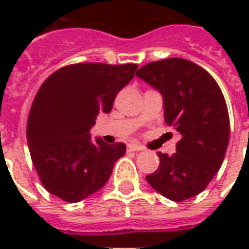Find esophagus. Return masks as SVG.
Returning a JSON list of instances; mask_svg holds the SVG:
<instances>
[{"mask_svg":"<svg viewBox=\"0 0 249 249\" xmlns=\"http://www.w3.org/2000/svg\"><path fill=\"white\" fill-rule=\"evenodd\" d=\"M127 149H129V151H142L144 147L140 145V144H136V142H131V144L127 145Z\"/></svg>","mask_w":249,"mask_h":249,"instance_id":"1","label":"esophagus"}]
</instances>
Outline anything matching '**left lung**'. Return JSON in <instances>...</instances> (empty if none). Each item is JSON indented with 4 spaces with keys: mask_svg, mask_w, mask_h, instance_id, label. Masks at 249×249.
<instances>
[{
    "mask_svg": "<svg viewBox=\"0 0 249 249\" xmlns=\"http://www.w3.org/2000/svg\"><path fill=\"white\" fill-rule=\"evenodd\" d=\"M136 76L162 94L165 122L181 136L176 154L158 152L160 163L145 177L148 184L177 202L198 196L220 169L229 145L230 120L220 87L183 58L147 63Z\"/></svg>",
    "mask_w": 249,
    "mask_h": 249,
    "instance_id": "8db88e82",
    "label": "left lung"
}]
</instances>
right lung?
<instances>
[{
	"mask_svg": "<svg viewBox=\"0 0 249 249\" xmlns=\"http://www.w3.org/2000/svg\"><path fill=\"white\" fill-rule=\"evenodd\" d=\"M136 63H74L53 72L40 87L27 120L33 165L48 193L79 202L105 186L126 145H113L90 129L109 113L115 97L134 77Z\"/></svg>",
	"mask_w": 249,
	"mask_h": 249,
	"instance_id": "add662e5",
	"label": "right lung"
}]
</instances>
